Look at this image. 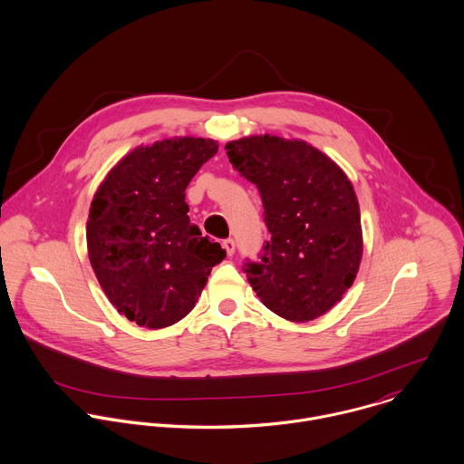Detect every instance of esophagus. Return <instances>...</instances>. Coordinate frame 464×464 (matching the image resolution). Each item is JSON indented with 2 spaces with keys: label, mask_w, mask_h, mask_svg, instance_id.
<instances>
[{
  "label": "esophagus",
  "mask_w": 464,
  "mask_h": 464,
  "mask_svg": "<svg viewBox=\"0 0 464 464\" xmlns=\"http://www.w3.org/2000/svg\"><path fill=\"white\" fill-rule=\"evenodd\" d=\"M223 248H225L227 256H234V252H236V243H234V239H225V241H223Z\"/></svg>",
  "instance_id": "34e87169"
}]
</instances>
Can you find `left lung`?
Returning a JSON list of instances; mask_svg holds the SVG:
<instances>
[{
	"label": "left lung",
	"mask_w": 464,
	"mask_h": 464,
	"mask_svg": "<svg viewBox=\"0 0 464 464\" xmlns=\"http://www.w3.org/2000/svg\"><path fill=\"white\" fill-rule=\"evenodd\" d=\"M257 186L271 239L245 273L269 311L295 324L324 316L353 284L362 257L361 210L344 171L300 139L250 135L225 146Z\"/></svg>",
	"instance_id": "1"
}]
</instances>
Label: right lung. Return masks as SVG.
<instances>
[{
  "mask_svg": "<svg viewBox=\"0 0 464 464\" xmlns=\"http://www.w3.org/2000/svg\"><path fill=\"white\" fill-rule=\"evenodd\" d=\"M203 137L137 146L100 184L89 208L87 252L120 314L164 329L186 318L227 252L191 223L186 188L214 157Z\"/></svg>",
  "mask_w": 464,
  "mask_h": 464,
  "instance_id": "right-lung-1",
  "label": "right lung"
}]
</instances>
